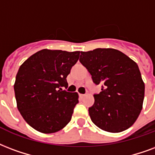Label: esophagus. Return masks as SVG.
Here are the masks:
<instances>
[{"mask_svg":"<svg viewBox=\"0 0 155 155\" xmlns=\"http://www.w3.org/2000/svg\"><path fill=\"white\" fill-rule=\"evenodd\" d=\"M80 96H81V98H84V97L85 96V94H80Z\"/></svg>","mask_w":155,"mask_h":155,"instance_id":"esophagus-1","label":"esophagus"}]
</instances>
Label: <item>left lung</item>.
<instances>
[{
    "mask_svg": "<svg viewBox=\"0 0 155 155\" xmlns=\"http://www.w3.org/2000/svg\"><path fill=\"white\" fill-rule=\"evenodd\" d=\"M80 61L102 85L94 94L89 117L98 127L117 133L132 126L143 107L145 83L135 61L113 48H96L81 51Z\"/></svg>",
    "mask_w": 155,
    "mask_h": 155,
    "instance_id": "left-lung-1",
    "label": "left lung"
}]
</instances>
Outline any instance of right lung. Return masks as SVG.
<instances>
[{"instance_id": "add662e5", "label": "right lung", "mask_w": 155, "mask_h": 155, "mask_svg": "<svg viewBox=\"0 0 155 155\" xmlns=\"http://www.w3.org/2000/svg\"><path fill=\"white\" fill-rule=\"evenodd\" d=\"M79 57V51L42 49L19 67L14 84L17 108L38 131L55 133L71 121L79 94L61 87L68 86L66 77Z\"/></svg>"}]
</instances>
